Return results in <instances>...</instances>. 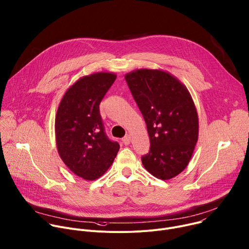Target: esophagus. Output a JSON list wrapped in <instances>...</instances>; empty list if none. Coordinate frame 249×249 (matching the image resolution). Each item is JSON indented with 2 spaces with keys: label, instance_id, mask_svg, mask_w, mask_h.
<instances>
[{
  "label": "esophagus",
  "instance_id": "obj_1",
  "mask_svg": "<svg viewBox=\"0 0 249 249\" xmlns=\"http://www.w3.org/2000/svg\"><path fill=\"white\" fill-rule=\"evenodd\" d=\"M122 142H123V144H124L125 146L130 145V143H131V136H130V135L125 136V137L122 139Z\"/></svg>",
  "mask_w": 249,
  "mask_h": 249
}]
</instances>
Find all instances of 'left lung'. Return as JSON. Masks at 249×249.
Instances as JSON below:
<instances>
[{
  "label": "left lung",
  "instance_id": "obj_1",
  "mask_svg": "<svg viewBox=\"0 0 249 249\" xmlns=\"http://www.w3.org/2000/svg\"><path fill=\"white\" fill-rule=\"evenodd\" d=\"M125 80L150 137V152L142 162L157 178L171 179L188 165L198 141V113L191 94L162 70H135Z\"/></svg>",
  "mask_w": 249,
  "mask_h": 249
}]
</instances>
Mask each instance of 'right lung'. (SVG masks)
<instances>
[{"label": "right lung", "instance_id": "right-lung-1", "mask_svg": "<svg viewBox=\"0 0 249 249\" xmlns=\"http://www.w3.org/2000/svg\"><path fill=\"white\" fill-rule=\"evenodd\" d=\"M116 79L98 72L79 79L63 95L55 117L56 145L68 168L86 180L103 175L119 151L104 132L99 104Z\"/></svg>", "mask_w": 249, "mask_h": 249}]
</instances>
